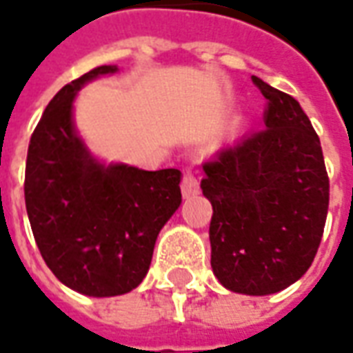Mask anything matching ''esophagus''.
<instances>
[{
  "mask_svg": "<svg viewBox=\"0 0 353 353\" xmlns=\"http://www.w3.org/2000/svg\"><path fill=\"white\" fill-rule=\"evenodd\" d=\"M199 191V179L194 177V174H192L191 170H185L183 179H181V192H183V196L185 199H189V196H194Z\"/></svg>",
  "mask_w": 353,
  "mask_h": 353,
  "instance_id": "34e87169",
  "label": "esophagus"
}]
</instances>
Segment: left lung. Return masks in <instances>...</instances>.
<instances>
[{"instance_id":"obj_1","label":"left lung","mask_w":353,"mask_h":353,"mask_svg":"<svg viewBox=\"0 0 353 353\" xmlns=\"http://www.w3.org/2000/svg\"><path fill=\"white\" fill-rule=\"evenodd\" d=\"M252 81L266 98L265 128L223 147L204 168L214 208L212 268L234 293L270 295L295 283L318 253L329 208L321 143L301 103Z\"/></svg>"}]
</instances>
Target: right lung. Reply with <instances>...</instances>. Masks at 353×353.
<instances>
[{"instance_id": "add662e5", "label": "right lung", "mask_w": 353, "mask_h": 353, "mask_svg": "<svg viewBox=\"0 0 353 353\" xmlns=\"http://www.w3.org/2000/svg\"><path fill=\"white\" fill-rule=\"evenodd\" d=\"M115 72L100 65L60 88L28 145L24 199L35 244L58 280L88 296L138 288L159 232L181 204L179 170L105 166L77 136V90Z\"/></svg>"}]
</instances>
